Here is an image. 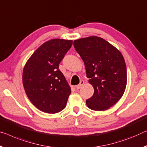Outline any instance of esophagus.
I'll return each mask as SVG.
<instances>
[{
  "instance_id": "obj_1",
  "label": "esophagus",
  "mask_w": 147,
  "mask_h": 147,
  "mask_svg": "<svg viewBox=\"0 0 147 147\" xmlns=\"http://www.w3.org/2000/svg\"><path fill=\"white\" fill-rule=\"evenodd\" d=\"M84 82L83 80H81L80 82V84H78L77 86H76L75 88H76L77 90L80 89V88H81L82 87V86L84 85Z\"/></svg>"
}]
</instances>
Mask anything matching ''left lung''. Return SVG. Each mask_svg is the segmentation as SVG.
Returning a JSON list of instances; mask_svg holds the SVG:
<instances>
[{
	"label": "left lung",
	"instance_id": "left-lung-1",
	"mask_svg": "<svg viewBox=\"0 0 147 147\" xmlns=\"http://www.w3.org/2000/svg\"><path fill=\"white\" fill-rule=\"evenodd\" d=\"M73 44L84 63L86 76L94 89L86 105L94 111L107 110L119 101L126 87L124 57L115 46L98 36L78 39Z\"/></svg>",
	"mask_w": 147,
	"mask_h": 147
}]
</instances>
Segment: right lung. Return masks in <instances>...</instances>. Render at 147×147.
Segmentation results:
<instances>
[{
    "mask_svg": "<svg viewBox=\"0 0 147 147\" xmlns=\"http://www.w3.org/2000/svg\"><path fill=\"white\" fill-rule=\"evenodd\" d=\"M73 40L52 39L34 52L23 71V84L31 103L39 110L55 114L66 107L71 88L61 71L60 62Z\"/></svg>",
    "mask_w": 147,
    "mask_h": 147,
    "instance_id": "add662e5",
    "label": "right lung"
}]
</instances>
